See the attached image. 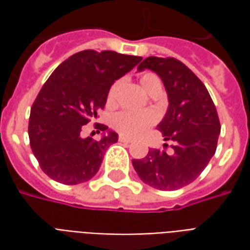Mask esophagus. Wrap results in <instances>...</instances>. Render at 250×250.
<instances>
[{
  "label": "esophagus",
  "instance_id": "1",
  "mask_svg": "<svg viewBox=\"0 0 250 250\" xmlns=\"http://www.w3.org/2000/svg\"><path fill=\"white\" fill-rule=\"evenodd\" d=\"M119 141L123 142V143H127V145L132 143V139H130V138H125V136H123V135L119 136Z\"/></svg>",
  "mask_w": 250,
  "mask_h": 250
}]
</instances>
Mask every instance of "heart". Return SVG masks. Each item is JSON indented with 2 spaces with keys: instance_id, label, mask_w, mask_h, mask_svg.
I'll return each mask as SVG.
<instances>
[{
  "instance_id": "obj_1",
  "label": "heart",
  "mask_w": 250,
  "mask_h": 250,
  "mask_svg": "<svg viewBox=\"0 0 250 250\" xmlns=\"http://www.w3.org/2000/svg\"><path fill=\"white\" fill-rule=\"evenodd\" d=\"M141 85L147 93H152L157 89L162 91L161 80L154 73H145V75H142ZM118 87H119V83L116 82L112 87L109 88L108 96H107V100H108L109 104L114 103ZM155 122H157V115L151 112V111H145V112L122 111V112H118L116 115H114V118H112V127L123 136L135 138V136L142 135Z\"/></svg>"
}]
</instances>
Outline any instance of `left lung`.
Segmentation results:
<instances>
[{
  "label": "left lung",
  "mask_w": 250,
  "mask_h": 250,
  "mask_svg": "<svg viewBox=\"0 0 250 250\" xmlns=\"http://www.w3.org/2000/svg\"><path fill=\"white\" fill-rule=\"evenodd\" d=\"M145 69L161 77L167 93V111L157 128L165 141L173 142V151L151 148L143 159H134L132 166L148 186L177 190L191 184L214 155L220 120L204 83L184 62L151 56L138 66L139 72Z\"/></svg>",
  "instance_id": "obj_1"
}]
</instances>
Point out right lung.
I'll return each mask as SVG.
<instances>
[{
    "mask_svg": "<svg viewBox=\"0 0 250 250\" xmlns=\"http://www.w3.org/2000/svg\"><path fill=\"white\" fill-rule=\"evenodd\" d=\"M142 57L114 51L79 52L52 72L32 105L29 141L41 170L56 182H87L99 171L104 154L118 134L99 125V141L82 138L83 125L98 118L109 88Z\"/></svg>",
    "mask_w": 250,
    "mask_h": 250,
    "instance_id": "right-lung-1",
    "label": "right lung"
}]
</instances>
